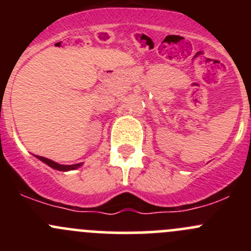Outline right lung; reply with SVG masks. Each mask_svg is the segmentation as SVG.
<instances>
[{"label":"right lung","instance_id":"1","mask_svg":"<svg viewBox=\"0 0 251 251\" xmlns=\"http://www.w3.org/2000/svg\"><path fill=\"white\" fill-rule=\"evenodd\" d=\"M36 156L39 160H41L42 163L47 164L50 168L54 169V170H58V171H70V170H76V169L80 168V166H82V163H78V164H73V165H62V164H58L55 163V161L50 160V159H47V158H44V156H40V155H35Z\"/></svg>","mask_w":251,"mask_h":251}]
</instances>
